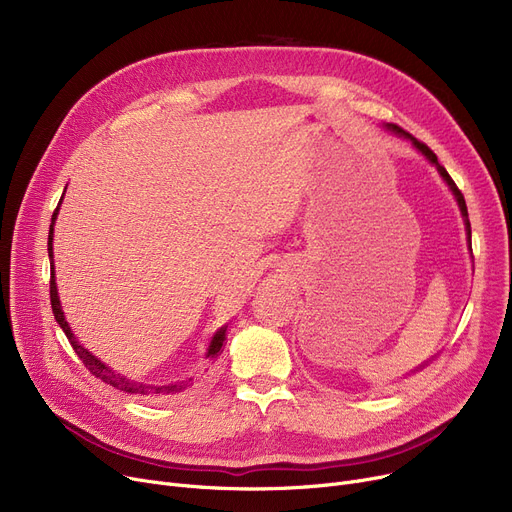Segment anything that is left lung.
I'll list each match as a JSON object with an SVG mask.
<instances>
[{
	"instance_id": "obj_1",
	"label": "left lung",
	"mask_w": 512,
	"mask_h": 512,
	"mask_svg": "<svg viewBox=\"0 0 512 512\" xmlns=\"http://www.w3.org/2000/svg\"><path fill=\"white\" fill-rule=\"evenodd\" d=\"M388 128L392 130V132H396V134H400V137H405V139H409L429 161H432V164L438 168V172H440V176L446 180V184L450 186V191H452V195L456 197V201H459V207H461V213H463V218H465V228H467V234H469V240H471V224H469V213H467V203H465V197H463V193L459 191V186H456L454 184V180L450 178V174L446 172V168L444 166H440V161H438V155L432 151V149H429L425 143H421V141H417L415 137H413V134H409L407 130H402L400 126H396V124H388ZM429 363V361H427ZM427 363H423V365H419L415 371H419V369H423ZM413 371V373H415Z\"/></svg>"
}]
</instances>
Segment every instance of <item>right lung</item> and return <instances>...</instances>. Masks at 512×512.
Here are the masks:
<instances>
[{"instance_id": "obj_1", "label": "right lung", "mask_w": 512, "mask_h": 512, "mask_svg": "<svg viewBox=\"0 0 512 512\" xmlns=\"http://www.w3.org/2000/svg\"><path fill=\"white\" fill-rule=\"evenodd\" d=\"M56 215H58V209L53 211V215H51L49 238H47V253H49V261H51L49 297H51V309H53V315H56V321L60 324V328L64 330L66 338L70 340V344H72V348H74V353L78 355V359L85 363V367L95 375V378L103 380L105 384H110V386H114V388H118V390H124V392H128V394H176V392H182L191 380H188V382H178V384H172V386H147V384L132 382V380L124 378V375L116 373L114 369L105 367L97 357H93V355L87 351V348H83V346L78 344V340L74 338V334H72V330H70V326H68V321L64 319V311H62V307H60V299H58L56 276H53V247H51V242H53V222H56ZM226 328H228V326H224L218 334L213 336V340H211V344H209L207 357L215 359V357L220 355V348H222V344H224V340H226Z\"/></svg>"}]
</instances>
